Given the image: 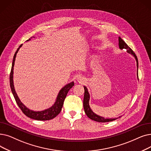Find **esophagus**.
<instances>
[{"label": "esophagus", "instance_id": "34e87169", "mask_svg": "<svg viewBox=\"0 0 151 151\" xmlns=\"http://www.w3.org/2000/svg\"><path fill=\"white\" fill-rule=\"evenodd\" d=\"M77 80H78V83H80V84H83V83H84V78H83L82 76H79L78 77V78H77Z\"/></svg>", "mask_w": 151, "mask_h": 151}]
</instances>
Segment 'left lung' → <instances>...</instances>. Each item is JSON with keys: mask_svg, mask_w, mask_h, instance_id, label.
<instances>
[{"mask_svg": "<svg viewBox=\"0 0 151 151\" xmlns=\"http://www.w3.org/2000/svg\"><path fill=\"white\" fill-rule=\"evenodd\" d=\"M119 48L121 50L126 49L128 53L130 54L134 57L135 60L136 61V66H137V79H138V60H137V58L136 54L134 53V52L132 50V49L128 46V45L125 43V42H124L120 37H119ZM84 99H83L84 110L85 114H86V115L90 119L98 122H102V123L112 122L117 119V118H116V119H105V118L103 116L96 114L93 111L91 110L89 106V102L90 99V95L89 94L88 88L85 86H84Z\"/></svg>", "mask_w": 151, "mask_h": 151, "instance_id": "obj_1", "label": "left lung"}]
</instances>
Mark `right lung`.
<instances>
[{"instance_id":"add662e5","label":"right lung","mask_w":151,"mask_h":151,"mask_svg":"<svg viewBox=\"0 0 151 151\" xmlns=\"http://www.w3.org/2000/svg\"><path fill=\"white\" fill-rule=\"evenodd\" d=\"M31 38L32 37L29 39L27 41H28L31 40ZM22 45L23 44L19 45L14 56V58H13L12 66L11 72L10 75V88L12 92V94L14 95V97L16 101L17 104H18V107L20 108V109L22 110V112L24 113V114L27 115L28 117L36 120L44 121V120H51L52 119H54V118H55L60 112L62 108L63 107V102L65 101V97H66L69 90L74 86V82L72 81L70 83H68L60 90L59 93H58L57 96L55 103L54 104V105H52V107H50V108L45 109L42 111H34L27 108L21 102V101L19 100V97L15 91V89L14 88V80H13V78H14V76L13 75H14V67L15 65V58L17 56V54L18 53L19 48L22 46Z\"/></svg>"}]
</instances>
